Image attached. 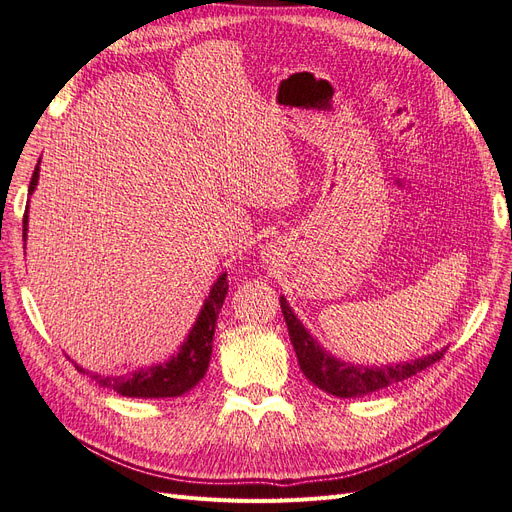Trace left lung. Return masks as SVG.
Returning <instances> with one entry per match:
<instances>
[{
    "label": "left lung",
    "mask_w": 512,
    "mask_h": 512,
    "mask_svg": "<svg viewBox=\"0 0 512 512\" xmlns=\"http://www.w3.org/2000/svg\"><path fill=\"white\" fill-rule=\"evenodd\" d=\"M280 305H282V314L286 320L292 348L297 352L299 367L305 374V378L333 397L348 399V397H363L369 393H376L380 389H386V386L416 376L418 371H423L429 365L440 361L446 352V346H444L431 354L418 356L414 361L380 365V367L354 365V363L337 359L335 354H331L312 333L305 329V324L297 318V314L292 312V307L286 301L284 294L280 297Z\"/></svg>",
    "instance_id": "left-lung-1"
}]
</instances>
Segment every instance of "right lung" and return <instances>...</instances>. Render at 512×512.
<instances>
[{
    "mask_svg": "<svg viewBox=\"0 0 512 512\" xmlns=\"http://www.w3.org/2000/svg\"><path fill=\"white\" fill-rule=\"evenodd\" d=\"M38 179H40V160L34 168L32 181H29V196H32L34 190L38 188ZM27 211H29V203L23 218V241H27V226H29ZM226 292H228V282H226V273H222L209 288L205 303L200 307L192 329L188 331V335H185L181 346L177 348L175 354H170L162 363L138 367L130 371V374H121V376H104V374H98V371L94 374V371L81 367L76 361L72 363L76 369L83 371V374H89L96 382L106 386V389H113L123 397H143V399L181 397L188 391H192L207 374L211 350H213L215 324H218V316L224 305Z\"/></svg>",
    "mask_w": 512,
    "mask_h": 512,
    "instance_id": "right-lung-1",
    "label": "right lung"
}]
</instances>
